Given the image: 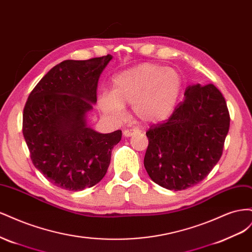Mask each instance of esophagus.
I'll return each instance as SVG.
<instances>
[{"mask_svg":"<svg viewBox=\"0 0 252 252\" xmlns=\"http://www.w3.org/2000/svg\"><path fill=\"white\" fill-rule=\"evenodd\" d=\"M140 132L139 129L133 128V129H126V130L123 131V135L126 136V138H129V136H132L134 134H138Z\"/></svg>","mask_w":252,"mask_h":252,"instance_id":"obj_1","label":"esophagus"}]
</instances>
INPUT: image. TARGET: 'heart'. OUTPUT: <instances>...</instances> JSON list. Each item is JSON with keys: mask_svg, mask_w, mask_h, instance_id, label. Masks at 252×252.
Wrapping results in <instances>:
<instances>
[{"mask_svg": "<svg viewBox=\"0 0 252 252\" xmlns=\"http://www.w3.org/2000/svg\"><path fill=\"white\" fill-rule=\"evenodd\" d=\"M181 74L159 64L144 63L117 74L112 91L98 95L97 106L106 118L119 121L124 105H132V113L143 123H159L174 111L182 93Z\"/></svg>", "mask_w": 252, "mask_h": 252, "instance_id": "heart-1", "label": "heart"}]
</instances>
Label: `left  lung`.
Wrapping results in <instances>:
<instances>
[{
  "instance_id": "1",
  "label": "left lung",
  "mask_w": 252,
  "mask_h": 252,
  "mask_svg": "<svg viewBox=\"0 0 252 252\" xmlns=\"http://www.w3.org/2000/svg\"><path fill=\"white\" fill-rule=\"evenodd\" d=\"M168 120L146 131L144 166L150 179L166 189H187L203 181L223 154L230 117L213 85H190Z\"/></svg>"
}]
</instances>
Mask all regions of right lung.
<instances>
[{"label":"right lung","mask_w":252,"mask_h":252,"mask_svg":"<svg viewBox=\"0 0 252 252\" xmlns=\"http://www.w3.org/2000/svg\"><path fill=\"white\" fill-rule=\"evenodd\" d=\"M110 55L66 60L44 75L23 112V134L35 168L53 185L70 191L93 187L107 172L122 131L98 133L86 113L96 102L98 78Z\"/></svg>","instance_id":"1"}]
</instances>
